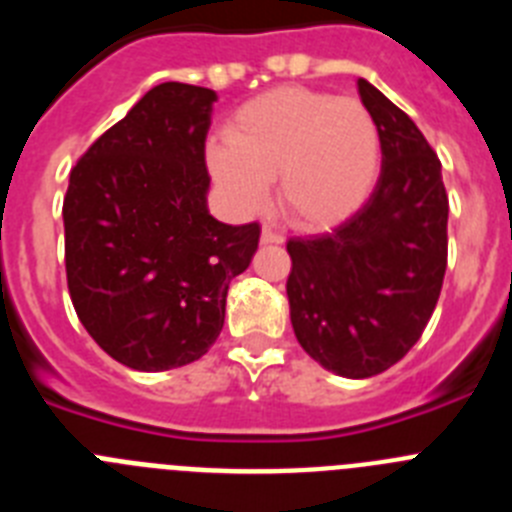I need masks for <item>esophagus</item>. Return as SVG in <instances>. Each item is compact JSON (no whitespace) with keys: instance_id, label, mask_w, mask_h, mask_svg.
Returning <instances> with one entry per match:
<instances>
[{"instance_id":"obj_1","label":"esophagus","mask_w":512,"mask_h":512,"mask_svg":"<svg viewBox=\"0 0 512 512\" xmlns=\"http://www.w3.org/2000/svg\"><path fill=\"white\" fill-rule=\"evenodd\" d=\"M284 235L279 233V230H274L271 225H264L261 228V243H282Z\"/></svg>"}]
</instances>
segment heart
<instances>
[{"label":"heart","mask_w":512,"mask_h":512,"mask_svg":"<svg viewBox=\"0 0 512 512\" xmlns=\"http://www.w3.org/2000/svg\"><path fill=\"white\" fill-rule=\"evenodd\" d=\"M228 140L207 148V169L235 212L264 207L271 176L292 223L330 228L366 202L379 174L382 140L372 112L354 97L279 87L241 104Z\"/></svg>","instance_id":"1"}]
</instances>
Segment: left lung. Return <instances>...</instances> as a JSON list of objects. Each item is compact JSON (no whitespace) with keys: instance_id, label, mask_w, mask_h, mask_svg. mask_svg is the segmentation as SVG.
I'll list each match as a JSON object with an SVG mask.
<instances>
[{"instance_id":"8db88e82","label":"left lung","mask_w":512,"mask_h":512,"mask_svg":"<svg viewBox=\"0 0 512 512\" xmlns=\"http://www.w3.org/2000/svg\"><path fill=\"white\" fill-rule=\"evenodd\" d=\"M361 102L382 140L372 197L323 235L292 238V328L312 359L348 379L382 374L423 336L449 256L441 161L405 112L366 79Z\"/></svg>"}]
</instances>
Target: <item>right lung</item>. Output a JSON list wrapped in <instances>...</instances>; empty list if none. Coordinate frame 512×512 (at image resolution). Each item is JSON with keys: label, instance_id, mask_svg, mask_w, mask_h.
I'll use <instances>...</instances> for the list:
<instances>
[{"label": "right lung", "instance_id": "add662e5", "mask_svg": "<svg viewBox=\"0 0 512 512\" xmlns=\"http://www.w3.org/2000/svg\"><path fill=\"white\" fill-rule=\"evenodd\" d=\"M217 94L166 81L94 140L63 197L66 279L81 325L138 372L207 354L225 297L259 248V223L207 210L205 138Z\"/></svg>", "mask_w": 512, "mask_h": 512}]
</instances>
